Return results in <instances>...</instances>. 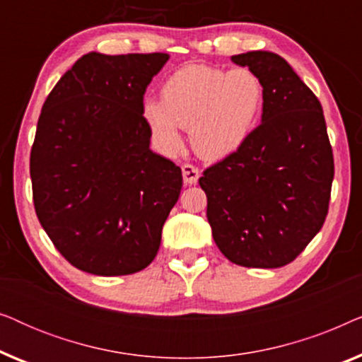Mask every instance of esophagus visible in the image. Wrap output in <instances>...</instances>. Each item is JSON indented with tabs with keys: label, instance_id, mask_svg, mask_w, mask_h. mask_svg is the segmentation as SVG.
Returning a JSON list of instances; mask_svg holds the SVG:
<instances>
[{
	"label": "esophagus",
	"instance_id": "34e87169",
	"mask_svg": "<svg viewBox=\"0 0 362 362\" xmlns=\"http://www.w3.org/2000/svg\"><path fill=\"white\" fill-rule=\"evenodd\" d=\"M199 177V170L192 165H182V180L186 185H196Z\"/></svg>",
	"mask_w": 362,
	"mask_h": 362
}]
</instances>
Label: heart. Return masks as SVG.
Masks as SVG:
<instances>
[{"label":"heart","mask_w":362,"mask_h":362,"mask_svg":"<svg viewBox=\"0 0 362 362\" xmlns=\"http://www.w3.org/2000/svg\"><path fill=\"white\" fill-rule=\"evenodd\" d=\"M264 103V83L250 69L187 64L163 82L161 102H143L141 115L165 151L180 150L181 128H189L194 150L206 160H219L249 140Z\"/></svg>","instance_id":"b5f03b06"}]
</instances>
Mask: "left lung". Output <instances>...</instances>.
Returning <instances> with one entry per match:
<instances>
[{
    "mask_svg": "<svg viewBox=\"0 0 362 362\" xmlns=\"http://www.w3.org/2000/svg\"><path fill=\"white\" fill-rule=\"evenodd\" d=\"M230 59L260 77L265 103L249 140L199 177L207 221L232 264L279 269L325 224L333 150L320 100L284 57L250 51Z\"/></svg>",
    "mask_w": 362,
    "mask_h": 362,
    "instance_id": "obj_1",
    "label": "left lung"
}]
</instances>
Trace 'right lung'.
<instances>
[{
    "mask_svg": "<svg viewBox=\"0 0 362 362\" xmlns=\"http://www.w3.org/2000/svg\"><path fill=\"white\" fill-rule=\"evenodd\" d=\"M170 56L88 52L42 105L31 150L37 219L69 264L92 275L148 267L182 187L150 150L143 95Z\"/></svg>",
    "mask_w": 362,
    "mask_h": 362,
    "instance_id": "right-lung-1",
    "label": "right lung"
}]
</instances>
